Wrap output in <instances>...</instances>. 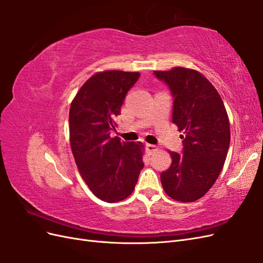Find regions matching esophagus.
<instances>
[{
  "mask_svg": "<svg viewBox=\"0 0 263 263\" xmlns=\"http://www.w3.org/2000/svg\"><path fill=\"white\" fill-rule=\"evenodd\" d=\"M146 148H147V151H148L149 155H153L154 153H156V151L158 150V147H157V146L150 145V144H148V145L146 146Z\"/></svg>",
  "mask_w": 263,
  "mask_h": 263,
  "instance_id": "esophagus-1",
  "label": "esophagus"
}]
</instances>
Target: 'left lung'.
<instances>
[{
	"label": "left lung",
	"mask_w": 263,
	"mask_h": 263,
	"mask_svg": "<svg viewBox=\"0 0 263 263\" xmlns=\"http://www.w3.org/2000/svg\"><path fill=\"white\" fill-rule=\"evenodd\" d=\"M169 85L174 98L172 122L182 132L183 151H169L172 163L161 173L166 195L180 202H195L216 182L230 142L229 118L219 93L201 72L174 67L154 71Z\"/></svg>",
	"instance_id": "8db88e82"
}]
</instances>
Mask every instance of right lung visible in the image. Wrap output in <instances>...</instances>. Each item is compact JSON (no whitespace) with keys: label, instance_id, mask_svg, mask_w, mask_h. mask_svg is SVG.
Listing matches in <instances>:
<instances>
[{"label":"right lung","instance_id":"1","mask_svg":"<svg viewBox=\"0 0 263 263\" xmlns=\"http://www.w3.org/2000/svg\"><path fill=\"white\" fill-rule=\"evenodd\" d=\"M139 77V72L101 71L87 79L71 102L70 145L77 166L92 193L107 203L128 197L144 168L142 142L110 136L126 93Z\"/></svg>","mask_w":263,"mask_h":263}]
</instances>
